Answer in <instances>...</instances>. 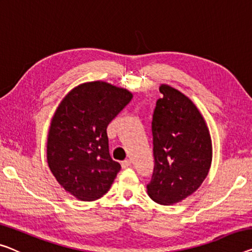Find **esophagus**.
<instances>
[{
    "label": "esophagus",
    "instance_id": "esophagus-1",
    "mask_svg": "<svg viewBox=\"0 0 252 252\" xmlns=\"http://www.w3.org/2000/svg\"><path fill=\"white\" fill-rule=\"evenodd\" d=\"M121 165H122V168H127L131 165V160L130 159L123 160V162L121 163Z\"/></svg>",
    "mask_w": 252,
    "mask_h": 252
}]
</instances>
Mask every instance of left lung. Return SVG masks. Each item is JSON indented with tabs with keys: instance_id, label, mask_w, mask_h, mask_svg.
I'll list each match as a JSON object with an SVG mask.
<instances>
[{
	"instance_id": "8db88e82",
	"label": "left lung",
	"mask_w": 252,
	"mask_h": 252,
	"mask_svg": "<svg viewBox=\"0 0 252 252\" xmlns=\"http://www.w3.org/2000/svg\"><path fill=\"white\" fill-rule=\"evenodd\" d=\"M162 98L153 114L155 166L148 196L160 205H173L192 194L212 164V139L205 119L189 97L162 85Z\"/></svg>"
}]
</instances>
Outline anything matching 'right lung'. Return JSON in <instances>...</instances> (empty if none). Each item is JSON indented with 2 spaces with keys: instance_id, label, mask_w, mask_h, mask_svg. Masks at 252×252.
I'll return each instance as SVG.
<instances>
[{
  "instance_id": "obj_1",
  "label": "right lung",
  "mask_w": 252,
  "mask_h": 252,
  "mask_svg": "<svg viewBox=\"0 0 252 252\" xmlns=\"http://www.w3.org/2000/svg\"><path fill=\"white\" fill-rule=\"evenodd\" d=\"M131 98L125 88L92 81L74 87L56 108L47 137L48 167L79 200L104 196L121 170L110 155L106 129Z\"/></svg>"
}]
</instances>
